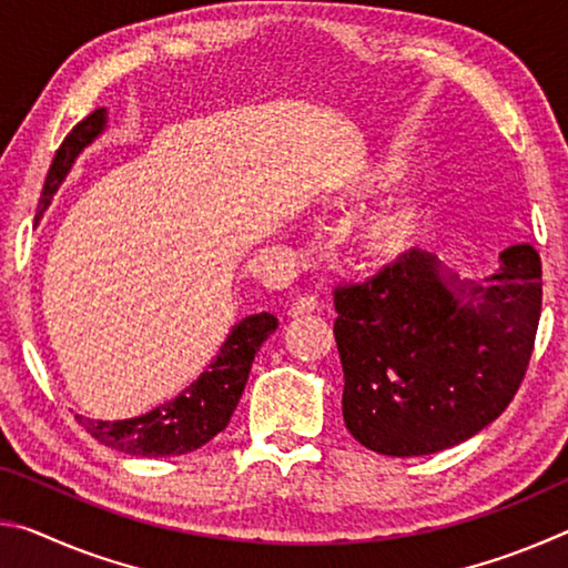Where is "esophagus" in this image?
<instances>
[{"instance_id":"esophagus-1","label":"esophagus","mask_w":568,"mask_h":568,"mask_svg":"<svg viewBox=\"0 0 568 568\" xmlns=\"http://www.w3.org/2000/svg\"><path fill=\"white\" fill-rule=\"evenodd\" d=\"M315 311H321V303L315 301L313 295H305V297H295L291 307H287V315H291V318H297V315H307Z\"/></svg>"}]
</instances>
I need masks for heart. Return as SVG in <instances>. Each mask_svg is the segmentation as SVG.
I'll return each instance as SVG.
<instances>
[{
    "label": "heart",
    "instance_id": "heart-1",
    "mask_svg": "<svg viewBox=\"0 0 568 568\" xmlns=\"http://www.w3.org/2000/svg\"><path fill=\"white\" fill-rule=\"evenodd\" d=\"M408 162L390 152H376L351 162L325 190V203L353 207L378 197L406 175ZM428 217V192L418 182L398 187L363 215L351 230V255L361 267H386L416 243Z\"/></svg>",
    "mask_w": 568,
    "mask_h": 568
}]
</instances>
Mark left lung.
Masks as SVG:
<instances>
[{
	"instance_id": "8db88e82",
	"label": "left lung",
	"mask_w": 568,
	"mask_h": 568,
	"mask_svg": "<svg viewBox=\"0 0 568 568\" xmlns=\"http://www.w3.org/2000/svg\"><path fill=\"white\" fill-rule=\"evenodd\" d=\"M343 420L383 456L458 446L514 400L541 318V257L521 243L486 285L458 281L410 250L361 285L335 291Z\"/></svg>"
}]
</instances>
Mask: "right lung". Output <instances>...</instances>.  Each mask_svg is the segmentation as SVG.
I'll return each instance as SVG.
<instances>
[{"label": "right lung", "mask_w": 568, "mask_h": 568, "mask_svg": "<svg viewBox=\"0 0 568 568\" xmlns=\"http://www.w3.org/2000/svg\"><path fill=\"white\" fill-rule=\"evenodd\" d=\"M104 130H108V110H94L90 118L77 122L72 132L67 134L60 150L54 152L50 172H47L37 217H42L44 210L52 205V197L70 175L77 158ZM275 328L277 318L271 313L247 315L233 325L225 343L220 345L215 361L180 396L160 403L158 408L142 413L138 418L92 420L77 416V420L100 444L122 450L128 456L162 458L190 454V450L205 446L210 438H215L227 426L245 390L255 353L261 351L263 341L271 338Z\"/></svg>", "instance_id": "1"}]
</instances>
